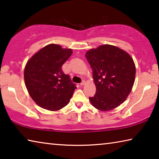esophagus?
Instances as JSON below:
<instances>
[{
	"mask_svg": "<svg viewBox=\"0 0 159 159\" xmlns=\"http://www.w3.org/2000/svg\"><path fill=\"white\" fill-rule=\"evenodd\" d=\"M85 84V80H83V81L80 83V85H84Z\"/></svg>",
	"mask_w": 159,
	"mask_h": 159,
	"instance_id": "esophagus-1",
	"label": "esophagus"
}]
</instances>
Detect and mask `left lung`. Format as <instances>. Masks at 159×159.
<instances>
[{
	"label": "left lung",
	"instance_id": "1",
	"mask_svg": "<svg viewBox=\"0 0 159 159\" xmlns=\"http://www.w3.org/2000/svg\"><path fill=\"white\" fill-rule=\"evenodd\" d=\"M93 69L96 93L89 98L93 106L110 111L124 102L135 79V65L130 55L114 45H103L85 53Z\"/></svg>",
	"mask_w": 159,
	"mask_h": 159
}]
</instances>
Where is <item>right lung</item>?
I'll use <instances>...</instances> for the list:
<instances>
[{"label": "right lung", "instance_id": "right-lung-1", "mask_svg": "<svg viewBox=\"0 0 159 159\" xmlns=\"http://www.w3.org/2000/svg\"><path fill=\"white\" fill-rule=\"evenodd\" d=\"M72 54L71 49L50 44L29 60L25 66V81L31 98L39 107L57 111L70 101L76 84L61 69Z\"/></svg>", "mask_w": 159, "mask_h": 159}]
</instances>
